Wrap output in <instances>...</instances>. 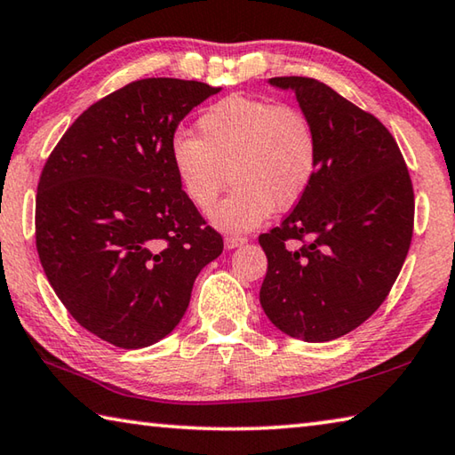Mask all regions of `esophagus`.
I'll return each mask as SVG.
<instances>
[{
    "label": "esophagus",
    "instance_id": "34e87169",
    "mask_svg": "<svg viewBox=\"0 0 455 455\" xmlns=\"http://www.w3.org/2000/svg\"><path fill=\"white\" fill-rule=\"evenodd\" d=\"M244 243H246L244 236H227V238H225V246H227L228 251L236 249V246H243Z\"/></svg>",
    "mask_w": 455,
    "mask_h": 455
}]
</instances>
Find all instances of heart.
Wrapping results in <instances>:
<instances>
[{"label":"heart","mask_w":455,"mask_h":455,"mask_svg":"<svg viewBox=\"0 0 455 455\" xmlns=\"http://www.w3.org/2000/svg\"><path fill=\"white\" fill-rule=\"evenodd\" d=\"M196 132L174 138L171 163L200 211L217 203L230 176L233 192L211 212L212 225L227 233L257 228L275 206H295L317 172V136L297 108L228 96L198 118Z\"/></svg>","instance_id":"obj_1"}]
</instances>
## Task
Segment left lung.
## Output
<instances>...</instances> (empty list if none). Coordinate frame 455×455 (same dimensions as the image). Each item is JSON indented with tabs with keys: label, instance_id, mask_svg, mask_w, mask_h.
<instances>
[{
	"label": "left lung",
	"instance_id": "8db88e82",
	"mask_svg": "<svg viewBox=\"0 0 455 455\" xmlns=\"http://www.w3.org/2000/svg\"><path fill=\"white\" fill-rule=\"evenodd\" d=\"M268 84L295 92L317 136V172L281 227L259 236L268 260L260 307L289 337L331 341L371 317L402 271L413 233L411 179L371 114L319 80Z\"/></svg>",
	"mask_w": 455,
	"mask_h": 455
}]
</instances>
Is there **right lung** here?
<instances>
[{"label": "right lung", "mask_w": 455, "mask_h": 455, "mask_svg": "<svg viewBox=\"0 0 455 455\" xmlns=\"http://www.w3.org/2000/svg\"><path fill=\"white\" fill-rule=\"evenodd\" d=\"M220 88L146 78L92 104L45 163L36 246L52 289L122 349L171 335L198 273L222 252L171 163L180 120Z\"/></svg>", "instance_id": "obj_1"}]
</instances>
